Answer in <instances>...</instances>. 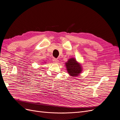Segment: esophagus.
I'll list each match as a JSON object with an SVG mask.
<instances>
[{
    "label": "esophagus",
    "mask_w": 120,
    "mask_h": 120,
    "mask_svg": "<svg viewBox=\"0 0 120 120\" xmlns=\"http://www.w3.org/2000/svg\"><path fill=\"white\" fill-rule=\"evenodd\" d=\"M53 62L55 63H58V62H59V61L56 58H53Z\"/></svg>",
    "instance_id": "obj_1"
}]
</instances>
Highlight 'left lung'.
<instances>
[{"label":"left lung","instance_id":"obj_1","mask_svg":"<svg viewBox=\"0 0 120 120\" xmlns=\"http://www.w3.org/2000/svg\"><path fill=\"white\" fill-rule=\"evenodd\" d=\"M65 66L67 72L72 77H77L82 71V65L73 57L71 58L67 62H65Z\"/></svg>","mask_w":120,"mask_h":120}]
</instances>
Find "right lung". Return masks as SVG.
I'll use <instances>...</instances> for the list:
<instances>
[{
  "label": "right lung",
  "instance_id": "1",
  "mask_svg": "<svg viewBox=\"0 0 120 120\" xmlns=\"http://www.w3.org/2000/svg\"><path fill=\"white\" fill-rule=\"evenodd\" d=\"M44 63H45V62H44Z\"/></svg>",
  "mask_w": 120,
  "mask_h": 120
}]
</instances>
